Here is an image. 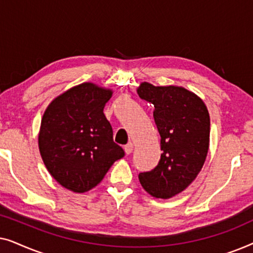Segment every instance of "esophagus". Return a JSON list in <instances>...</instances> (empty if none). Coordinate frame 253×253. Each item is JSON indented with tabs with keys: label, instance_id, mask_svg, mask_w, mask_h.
<instances>
[{
	"label": "esophagus",
	"instance_id": "esophagus-1",
	"mask_svg": "<svg viewBox=\"0 0 253 253\" xmlns=\"http://www.w3.org/2000/svg\"><path fill=\"white\" fill-rule=\"evenodd\" d=\"M124 151H126V154H131V153H132V151H133V144H132V143L126 144V146H124Z\"/></svg>",
	"mask_w": 253,
	"mask_h": 253
}]
</instances>
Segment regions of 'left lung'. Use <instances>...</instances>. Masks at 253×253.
Returning a JSON list of instances; mask_svg holds the SVG:
<instances>
[{"instance_id":"obj_1","label":"left lung","mask_w":253,"mask_h":253,"mask_svg":"<svg viewBox=\"0 0 253 253\" xmlns=\"http://www.w3.org/2000/svg\"><path fill=\"white\" fill-rule=\"evenodd\" d=\"M137 92L154 105L162 151L157 167L139 174L140 184L155 198L168 199L188 188L202 170L210 145L209 110L202 99L178 86L143 83Z\"/></svg>"}]
</instances>
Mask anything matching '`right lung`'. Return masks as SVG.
Instances as JSON below:
<instances>
[{
    "mask_svg": "<svg viewBox=\"0 0 253 253\" xmlns=\"http://www.w3.org/2000/svg\"><path fill=\"white\" fill-rule=\"evenodd\" d=\"M112 94L110 89L83 83L54 99L43 114L39 133L41 158L65 189L88 191L126 154L114 143L112 126L103 114Z\"/></svg>",
    "mask_w": 253,
    "mask_h": 253,
    "instance_id": "add662e5",
    "label": "right lung"
}]
</instances>
